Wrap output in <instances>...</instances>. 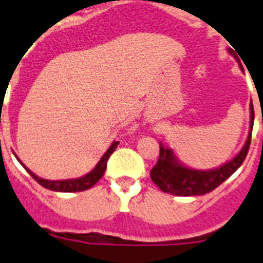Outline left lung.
I'll list each match as a JSON object with an SVG mask.
<instances>
[{"instance_id": "left-lung-1", "label": "left lung", "mask_w": 263, "mask_h": 263, "mask_svg": "<svg viewBox=\"0 0 263 263\" xmlns=\"http://www.w3.org/2000/svg\"><path fill=\"white\" fill-rule=\"evenodd\" d=\"M229 52L233 53V50H229ZM253 124H254V109L253 104L250 103V132L243 147L228 163L208 171L188 168L183 166L179 163L173 150L163 147V145L160 143L159 158L157 164L150 171L153 182L163 192L175 196H196L213 191L243 163L252 141Z\"/></svg>"}]
</instances>
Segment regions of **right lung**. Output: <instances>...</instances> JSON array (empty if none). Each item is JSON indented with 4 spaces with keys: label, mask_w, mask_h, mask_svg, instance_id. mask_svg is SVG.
<instances>
[{
    "label": "right lung",
    "mask_w": 263,
    "mask_h": 263,
    "mask_svg": "<svg viewBox=\"0 0 263 263\" xmlns=\"http://www.w3.org/2000/svg\"><path fill=\"white\" fill-rule=\"evenodd\" d=\"M118 143H120L118 141H115V142L111 143L110 147L106 150L105 154L103 155V158H101L99 163L96 164V167H95L90 173H88L87 175L81 176V178H78V179H67V180H47V179H42L39 178V176H36L34 173H31L27 167H25V164H23L22 162H21V164L26 168L27 173H29L32 178L35 179L36 182H38L42 187L51 190V191H57V192L85 191V190H89L90 187H93V185L99 182L100 179H101V176L104 175L109 157H110V155L113 154V152L117 148Z\"/></svg>",
    "instance_id": "right-lung-1"
}]
</instances>
